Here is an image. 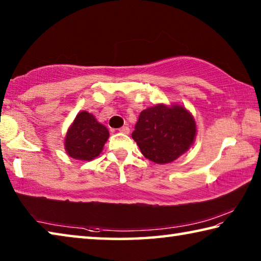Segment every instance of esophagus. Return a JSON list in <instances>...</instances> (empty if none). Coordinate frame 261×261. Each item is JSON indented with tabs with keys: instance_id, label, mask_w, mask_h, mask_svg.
<instances>
[{
	"instance_id": "1",
	"label": "esophagus",
	"mask_w": 261,
	"mask_h": 261,
	"mask_svg": "<svg viewBox=\"0 0 261 261\" xmlns=\"http://www.w3.org/2000/svg\"><path fill=\"white\" fill-rule=\"evenodd\" d=\"M118 131H120L121 134H124V135H129L130 134V129L127 126H122L121 129H118Z\"/></svg>"
}]
</instances>
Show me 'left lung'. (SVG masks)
I'll list each match as a JSON object with an SVG mask.
<instances>
[{
  "instance_id": "left-lung-1",
  "label": "left lung",
  "mask_w": 261,
  "mask_h": 261,
  "mask_svg": "<svg viewBox=\"0 0 261 261\" xmlns=\"http://www.w3.org/2000/svg\"><path fill=\"white\" fill-rule=\"evenodd\" d=\"M196 135V121L187 108L158 103L140 113L132 138L145 158L166 165L187 153Z\"/></svg>"
}]
</instances>
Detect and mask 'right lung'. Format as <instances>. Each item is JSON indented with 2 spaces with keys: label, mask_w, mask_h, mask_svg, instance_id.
<instances>
[{
  "label": "right lung",
  "mask_w": 261,
  "mask_h": 261,
  "mask_svg": "<svg viewBox=\"0 0 261 261\" xmlns=\"http://www.w3.org/2000/svg\"><path fill=\"white\" fill-rule=\"evenodd\" d=\"M109 131L98 122L94 115L82 110L74 117L64 138V148L69 156L81 161H91L100 155Z\"/></svg>",
  "instance_id": "add662e5"
}]
</instances>
